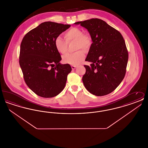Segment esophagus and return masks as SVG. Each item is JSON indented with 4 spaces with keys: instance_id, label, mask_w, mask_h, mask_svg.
<instances>
[{
    "instance_id": "1",
    "label": "esophagus",
    "mask_w": 148,
    "mask_h": 148,
    "mask_svg": "<svg viewBox=\"0 0 148 148\" xmlns=\"http://www.w3.org/2000/svg\"><path fill=\"white\" fill-rule=\"evenodd\" d=\"M76 66L75 65H72L71 66V69H73V70H74V69H75V68H76Z\"/></svg>"
}]
</instances>
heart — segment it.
<instances>
[{"instance_id": "obj_1", "label": "heart", "mask_w": 148, "mask_h": 148, "mask_svg": "<svg viewBox=\"0 0 148 148\" xmlns=\"http://www.w3.org/2000/svg\"><path fill=\"white\" fill-rule=\"evenodd\" d=\"M64 35L65 40L60 36H57L55 39L54 45L56 50L59 53L64 54L67 51L68 43L75 41L74 49L77 51L65 55L63 57V61L65 63L77 65L84 59L85 53L83 51L86 52L91 48L92 38L88 34H83V32L77 27H72L67 30Z\"/></svg>"}]
</instances>
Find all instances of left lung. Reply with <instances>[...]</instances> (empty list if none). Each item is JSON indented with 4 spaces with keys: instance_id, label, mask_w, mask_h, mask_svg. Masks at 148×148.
I'll return each mask as SVG.
<instances>
[{
    "instance_id": "obj_1",
    "label": "left lung",
    "mask_w": 148,
    "mask_h": 148,
    "mask_svg": "<svg viewBox=\"0 0 148 148\" xmlns=\"http://www.w3.org/2000/svg\"><path fill=\"white\" fill-rule=\"evenodd\" d=\"M74 24L86 29L92 41L85 59L92 64L84 65L85 87L96 96L109 94L119 85L126 73L128 52L125 40L118 30L100 19Z\"/></svg>"
}]
</instances>
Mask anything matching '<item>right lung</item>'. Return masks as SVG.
<instances>
[{
    "label": "right lung",
    "mask_w": 148,
    "mask_h": 148,
    "mask_svg": "<svg viewBox=\"0 0 148 148\" xmlns=\"http://www.w3.org/2000/svg\"><path fill=\"white\" fill-rule=\"evenodd\" d=\"M70 27L44 22L29 31L21 41L19 64L24 81L42 98L54 97L62 92L71 71L69 64L59 63L62 58L54 45L56 37Z\"/></svg>",
    "instance_id": "1"
}]
</instances>
